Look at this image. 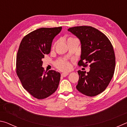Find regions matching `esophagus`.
<instances>
[{
  "label": "esophagus",
  "mask_w": 127,
  "mask_h": 127,
  "mask_svg": "<svg viewBox=\"0 0 127 127\" xmlns=\"http://www.w3.org/2000/svg\"><path fill=\"white\" fill-rule=\"evenodd\" d=\"M68 74H69L68 73H66V72L62 73L61 74V76H62V77H66V76H68Z\"/></svg>",
  "instance_id": "1"
}]
</instances>
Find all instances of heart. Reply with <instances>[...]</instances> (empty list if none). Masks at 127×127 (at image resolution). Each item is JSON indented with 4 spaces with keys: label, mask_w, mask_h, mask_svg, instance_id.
I'll use <instances>...</instances> for the list:
<instances>
[{
    "label": "heart",
    "mask_w": 127,
    "mask_h": 127,
    "mask_svg": "<svg viewBox=\"0 0 127 127\" xmlns=\"http://www.w3.org/2000/svg\"><path fill=\"white\" fill-rule=\"evenodd\" d=\"M57 67L62 70H69L70 68V64L68 62L63 60L59 61L56 63Z\"/></svg>",
    "instance_id": "heart-1"
}]
</instances>
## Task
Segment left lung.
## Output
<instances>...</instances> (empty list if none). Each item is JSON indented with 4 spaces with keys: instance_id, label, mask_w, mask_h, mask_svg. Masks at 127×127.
<instances>
[{
    "instance_id": "8db88e82",
    "label": "left lung",
    "mask_w": 127,
    "mask_h": 127,
    "mask_svg": "<svg viewBox=\"0 0 127 127\" xmlns=\"http://www.w3.org/2000/svg\"><path fill=\"white\" fill-rule=\"evenodd\" d=\"M68 31L80 40L81 54L78 65L85 66L90 64L89 72L78 71L77 89L88 96L97 95L106 89L114 73L115 57L111 43L104 33L91 26L71 27Z\"/></svg>"
}]
</instances>
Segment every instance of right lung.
Segmentation results:
<instances>
[{
  "label": "right lung",
  "instance_id": "1",
  "mask_svg": "<svg viewBox=\"0 0 127 127\" xmlns=\"http://www.w3.org/2000/svg\"><path fill=\"white\" fill-rule=\"evenodd\" d=\"M62 27L40 28L25 36L21 42L16 59V72L24 89L34 97H49L58 87L61 74L45 72L42 59L50 52L53 40Z\"/></svg>",
  "mask_w": 127,
  "mask_h": 127
}]
</instances>
